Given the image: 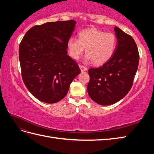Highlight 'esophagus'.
<instances>
[{
  "label": "esophagus",
  "instance_id": "34e87169",
  "mask_svg": "<svg viewBox=\"0 0 154 154\" xmlns=\"http://www.w3.org/2000/svg\"><path fill=\"white\" fill-rule=\"evenodd\" d=\"M79 67H80V71H81L82 72L85 71H87V67H84V66H81V65H80V66H79Z\"/></svg>",
  "mask_w": 154,
  "mask_h": 154
}]
</instances>
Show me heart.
<instances>
[{"instance_id":"obj_1","label":"heart","mask_w":154,"mask_h":154,"mask_svg":"<svg viewBox=\"0 0 154 154\" xmlns=\"http://www.w3.org/2000/svg\"><path fill=\"white\" fill-rule=\"evenodd\" d=\"M117 45V38L112 32H105L96 28L81 31L78 40L71 37L67 41L70 57L78 60L85 48L87 61H92L95 66L105 63L112 57Z\"/></svg>"}]
</instances>
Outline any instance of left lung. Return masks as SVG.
Returning a JSON list of instances; mask_svg holds the SVG:
<instances>
[{"label": "left lung", "instance_id": "left-lung-1", "mask_svg": "<svg viewBox=\"0 0 154 154\" xmlns=\"http://www.w3.org/2000/svg\"><path fill=\"white\" fill-rule=\"evenodd\" d=\"M117 45L112 58L98 68L88 69L87 92L101 105L117 103L128 94L138 68L139 55L131 36L114 27Z\"/></svg>", "mask_w": 154, "mask_h": 154}]
</instances>
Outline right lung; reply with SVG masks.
<instances>
[{
    "mask_svg": "<svg viewBox=\"0 0 154 154\" xmlns=\"http://www.w3.org/2000/svg\"><path fill=\"white\" fill-rule=\"evenodd\" d=\"M76 22L58 21L35 26L19 46L22 80L36 99L57 103L66 96L72 80L81 72L67 55V41Z\"/></svg>",
    "mask_w": 154,
    "mask_h": 154,
    "instance_id": "right-lung-1",
    "label": "right lung"
}]
</instances>
